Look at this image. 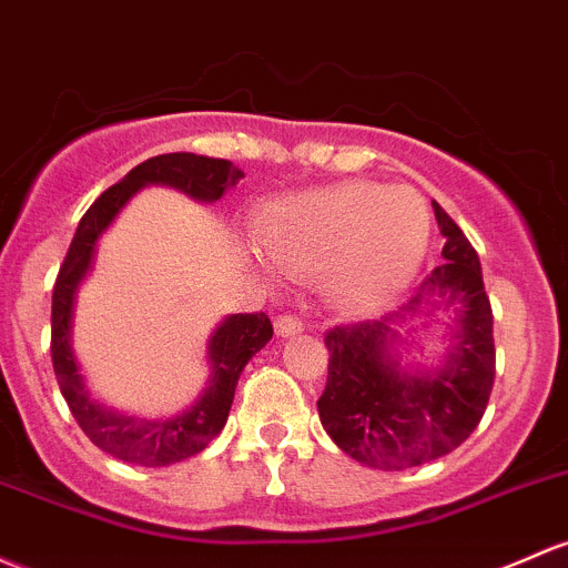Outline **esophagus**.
<instances>
[{
	"label": "esophagus",
	"instance_id": "esophagus-1",
	"mask_svg": "<svg viewBox=\"0 0 568 568\" xmlns=\"http://www.w3.org/2000/svg\"><path fill=\"white\" fill-rule=\"evenodd\" d=\"M274 332H277L280 337H296V334L304 332V324L300 318H294V315H280V318L274 321Z\"/></svg>",
	"mask_w": 568,
	"mask_h": 568
}]
</instances>
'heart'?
Returning <instances> with one entry per match:
<instances>
[{
  "mask_svg": "<svg viewBox=\"0 0 568 568\" xmlns=\"http://www.w3.org/2000/svg\"><path fill=\"white\" fill-rule=\"evenodd\" d=\"M258 258L285 277L324 280L345 315L386 310L429 250V212L410 187L343 182L274 201L255 220Z\"/></svg>",
  "mask_w": 568,
  "mask_h": 568,
  "instance_id": "heart-1",
  "label": "heart"
}]
</instances>
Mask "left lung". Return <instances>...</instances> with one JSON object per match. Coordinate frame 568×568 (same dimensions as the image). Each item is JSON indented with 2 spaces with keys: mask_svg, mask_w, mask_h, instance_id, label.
I'll use <instances>...</instances> for the list:
<instances>
[{
  "mask_svg": "<svg viewBox=\"0 0 568 568\" xmlns=\"http://www.w3.org/2000/svg\"><path fill=\"white\" fill-rule=\"evenodd\" d=\"M444 234L435 266L408 304L381 321L326 334L329 378L321 425L356 463L405 470L455 452L487 408L495 378L493 310L476 250L433 201ZM445 332V354L419 363V331Z\"/></svg>",
  "mask_w": 568,
  "mask_h": 568,
  "instance_id": "1",
  "label": "left lung"
}]
</instances>
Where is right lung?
Here are the masks:
<instances>
[{
  "instance_id": "right-lung-1",
  "label": "right lung",
  "mask_w": 568,
  "mask_h": 568,
  "mask_svg": "<svg viewBox=\"0 0 568 568\" xmlns=\"http://www.w3.org/2000/svg\"><path fill=\"white\" fill-rule=\"evenodd\" d=\"M242 179L244 174L231 160L201 158L193 152H171L143 160L87 209L68 250V258L59 268L51 307V359L59 389L87 438L98 449L124 463L160 468V465L182 463L204 452L229 422L242 369L272 339V321L264 313L225 315L206 339L209 378L204 389L179 414L149 419V416L113 408L89 389L73 348L75 304H79L83 280L94 268L100 239L143 187L160 184V187L179 190L199 204H214Z\"/></svg>"
}]
</instances>
